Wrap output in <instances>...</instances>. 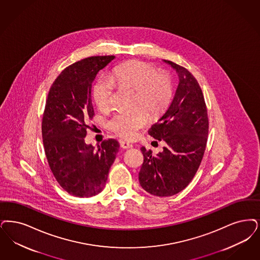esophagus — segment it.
<instances>
[{
    "label": "esophagus",
    "instance_id": "obj_1",
    "mask_svg": "<svg viewBox=\"0 0 260 260\" xmlns=\"http://www.w3.org/2000/svg\"><path fill=\"white\" fill-rule=\"evenodd\" d=\"M120 145L123 148V149H129V148H133V144L125 141V140H120Z\"/></svg>",
    "mask_w": 260,
    "mask_h": 260
}]
</instances>
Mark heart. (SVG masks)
Returning a JSON list of instances; mask_svg holds the SVG:
<instances>
[{"label": "heart", "instance_id": "b5f03b06", "mask_svg": "<svg viewBox=\"0 0 260 260\" xmlns=\"http://www.w3.org/2000/svg\"><path fill=\"white\" fill-rule=\"evenodd\" d=\"M136 92V104H140L152 114L162 112L170 103L173 87L169 75L158 73L154 66L131 61L116 68L111 80L101 78L93 87V100L96 106L106 111L110 108L115 85ZM150 122L149 115L138 109L134 112H118L108 121V128L124 138L132 139L139 129Z\"/></svg>", "mask_w": 260, "mask_h": 260}]
</instances>
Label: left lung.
I'll use <instances>...</instances> for the list:
<instances>
[{"label":"left lung","instance_id":"8db88e82","mask_svg":"<svg viewBox=\"0 0 260 260\" xmlns=\"http://www.w3.org/2000/svg\"><path fill=\"white\" fill-rule=\"evenodd\" d=\"M175 70L179 84L166 113L148 134L164 140V151L152 155L141 148L144 161L139 171L140 186L156 197H171L190 183L201 164L207 143V108L194 76L187 69L164 60Z\"/></svg>","mask_w":260,"mask_h":260}]
</instances>
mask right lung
Returning <instances> with one entry per match:
<instances>
[{
    "label": "right lung",
    "instance_id": "1",
    "mask_svg": "<svg viewBox=\"0 0 260 260\" xmlns=\"http://www.w3.org/2000/svg\"><path fill=\"white\" fill-rule=\"evenodd\" d=\"M115 56H93L74 62L55 79L42 117V138L48 165L60 186L76 198H91L104 189L119 151L116 139L96 149L86 144L93 119L92 84Z\"/></svg>",
    "mask_w": 260,
    "mask_h": 260
}]
</instances>
